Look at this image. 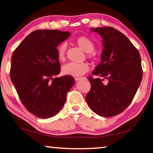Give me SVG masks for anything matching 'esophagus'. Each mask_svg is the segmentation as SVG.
I'll use <instances>...</instances> for the list:
<instances>
[{
	"label": "esophagus",
	"instance_id": "34e87169",
	"mask_svg": "<svg viewBox=\"0 0 153 153\" xmlns=\"http://www.w3.org/2000/svg\"><path fill=\"white\" fill-rule=\"evenodd\" d=\"M82 77H75V80L78 81V80H79V79H82Z\"/></svg>",
	"mask_w": 153,
	"mask_h": 153
}]
</instances>
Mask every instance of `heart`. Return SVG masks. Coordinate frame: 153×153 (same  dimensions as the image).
Here are the masks:
<instances>
[{"instance_id":"obj_1","label":"heart","mask_w":153,"mask_h":153,"mask_svg":"<svg viewBox=\"0 0 153 153\" xmlns=\"http://www.w3.org/2000/svg\"><path fill=\"white\" fill-rule=\"evenodd\" d=\"M76 42L84 51L86 53H90L88 56L91 58L93 57L91 52L95 49V44L92 40L86 36H79L76 40ZM66 49H67V45L65 42L61 43L57 47V56L60 61H63L65 60ZM88 70H89V66L86 62H69L63 65L62 67V72L63 74L74 77L82 76Z\"/></svg>"}]
</instances>
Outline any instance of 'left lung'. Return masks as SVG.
I'll list each match as a JSON object with an SVG mask.
<instances>
[{"label":"left lung","mask_w":153,"mask_h":153,"mask_svg":"<svg viewBox=\"0 0 153 153\" xmlns=\"http://www.w3.org/2000/svg\"><path fill=\"white\" fill-rule=\"evenodd\" d=\"M102 38L101 62L88 77L91 88L86 103L95 113L113 117L131 103L142 79L139 51L126 36L111 27L92 28Z\"/></svg>","instance_id":"1"}]
</instances>
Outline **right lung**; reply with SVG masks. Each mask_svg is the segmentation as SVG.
I'll use <instances>...</instances> for the list:
<instances>
[{
    "label": "right lung",
    "mask_w": 153,
    "mask_h": 153,
    "mask_svg": "<svg viewBox=\"0 0 153 153\" xmlns=\"http://www.w3.org/2000/svg\"><path fill=\"white\" fill-rule=\"evenodd\" d=\"M70 34L57 29L33 31L11 56V80L24 106L38 117L58 113L74 84L71 76L53 78L60 72L57 47Z\"/></svg>",
    "instance_id": "1"
}]
</instances>
